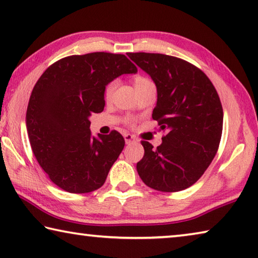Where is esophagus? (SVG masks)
Returning a JSON list of instances; mask_svg holds the SVG:
<instances>
[{
  "mask_svg": "<svg viewBox=\"0 0 258 258\" xmlns=\"http://www.w3.org/2000/svg\"><path fill=\"white\" fill-rule=\"evenodd\" d=\"M124 141H125V144H130V143L133 142H136L137 138L134 136L132 134H125L124 135Z\"/></svg>",
  "mask_w": 258,
  "mask_h": 258,
  "instance_id": "34e87169",
  "label": "esophagus"
}]
</instances>
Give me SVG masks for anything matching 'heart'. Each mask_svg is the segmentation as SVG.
Wrapping results in <instances>:
<instances>
[{
	"label": "heart",
	"mask_w": 258,
	"mask_h": 258,
	"mask_svg": "<svg viewBox=\"0 0 258 258\" xmlns=\"http://www.w3.org/2000/svg\"><path fill=\"white\" fill-rule=\"evenodd\" d=\"M134 83H135V87H136V89H138V88L147 86V84H151L153 82H152L149 78L144 77V75H137V77L134 79ZM115 88H116V82L115 81L108 82L106 86H105V88H104V99L105 100L108 101V100L112 99ZM130 123H133V121H130Z\"/></svg>",
	"instance_id": "1"
}]
</instances>
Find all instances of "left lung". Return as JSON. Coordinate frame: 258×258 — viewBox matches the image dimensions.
Masks as SVG:
<instances>
[{
  "mask_svg": "<svg viewBox=\"0 0 258 258\" xmlns=\"http://www.w3.org/2000/svg\"><path fill=\"white\" fill-rule=\"evenodd\" d=\"M158 90L152 117L163 132L153 149L142 141L144 157L137 171L147 186L178 192L196 183L216 155L223 130L221 99L209 78L184 59L162 53L128 52Z\"/></svg>",
  "mask_w": 258,
  "mask_h": 258,
  "instance_id": "1",
  "label": "left lung"
}]
</instances>
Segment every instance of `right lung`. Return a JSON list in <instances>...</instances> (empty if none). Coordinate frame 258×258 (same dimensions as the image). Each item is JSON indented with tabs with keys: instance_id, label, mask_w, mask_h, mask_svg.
Returning <instances> with one entry per match:
<instances>
[{
	"instance_id": "obj_1",
	"label": "right lung",
	"mask_w": 258,
	"mask_h": 258,
	"mask_svg": "<svg viewBox=\"0 0 258 258\" xmlns=\"http://www.w3.org/2000/svg\"><path fill=\"white\" fill-rule=\"evenodd\" d=\"M136 72L124 54L91 52L59 59L37 80L27 134L37 162L58 187L89 193L103 186L125 143L116 130L91 137L89 116L103 112L108 82Z\"/></svg>"
}]
</instances>
